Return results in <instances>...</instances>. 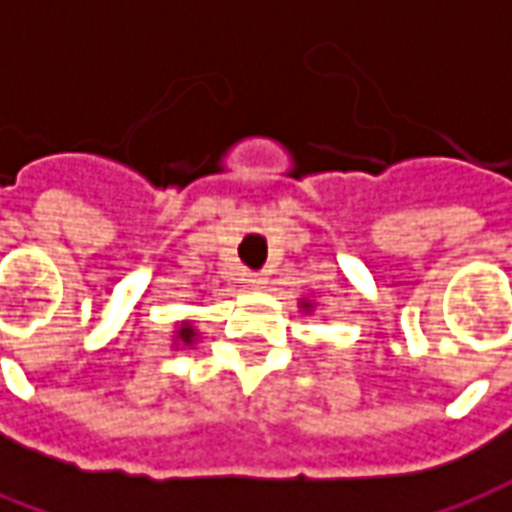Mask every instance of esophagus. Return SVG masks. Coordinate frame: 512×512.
<instances>
[{
	"label": "esophagus",
	"mask_w": 512,
	"mask_h": 512,
	"mask_svg": "<svg viewBox=\"0 0 512 512\" xmlns=\"http://www.w3.org/2000/svg\"><path fill=\"white\" fill-rule=\"evenodd\" d=\"M246 282H249L252 288H263L268 282V277L266 274H260V271H249V274H246Z\"/></svg>",
	"instance_id": "esophagus-1"
}]
</instances>
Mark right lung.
I'll return each instance as SVG.
<instances>
[{
	"mask_svg": "<svg viewBox=\"0 0 512 512\" xmlns=\"http://www.w3.org/2000/svg\"><path fill=\"white\" fill-rule=\"evenodd\" d=\"M177 338H180L182 343H194L196 330L188 324V321H185V324H180V330H177Z\"/></svg>",
	"mask_w": 512,
	"mask_h": 512,
	"instance_id": "add662e5",
	"label": "right lung"
}]
</instances>
